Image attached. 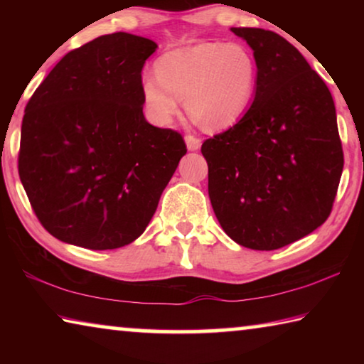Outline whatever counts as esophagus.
Segmentation results:
<instances>
[{"label":"esophagus","mask_w":364,"mask_h":364,"mask_svg":"<svg viewBox=\"0 0 364 364\" xmlns=\"http://www.w3.org/2000/svg\"><path fill=\"white\" fill-rule=\"evenodd\" d=\"M184 141H186L188 151H197L200 147V139L193 136V134H188V136L184 138Z\"/></svg>","instance_id":"1"}]
</instances>
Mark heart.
<instances>
[{"mask_svg": "<svg viewBox=\"0 0 364 364\" xmlns=\"http://www.w3.org/2000/svg\"><path fill=\"white\" fill-rule=\"evenodd\" d=\"M257 60L242 43H196L164 53L156 75L146 73L139 90L147 115L167 125L184 100L188 112L208 130L241 119L255 91Z\"/></svg>", "mask_w": 364, "mask_h": 364, "instance_id": "1", "label": "heart"}]
</instances>
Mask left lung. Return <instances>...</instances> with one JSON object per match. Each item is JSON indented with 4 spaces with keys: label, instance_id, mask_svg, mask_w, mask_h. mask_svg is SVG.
<instances>
[{
    "label": "left lung",
    "instance_id": "1",
    "mask_svg": "<svg viewBox=\"0 0 364 364\" xmlns=\"http://www.w3.org/2000/svg\"><path fill=\"white\" fill-rule=\"evenodd\" d=\"M254 51L255 96L236 125L204 141L208 197L223 231L276 250L328 220L343 168L336 106L323 78L281 35L231 27Z\"/></svg>",
    "mask_w": 364,
    "mask_h": 364
}]
</instances>
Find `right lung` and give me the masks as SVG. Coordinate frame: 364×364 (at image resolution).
<instances>
[{
    "label": "right lung",
    "instance_id": "add662e5",
    "mask_svg": "<svg viewBox=\"0 0 364 364\" xmlns=\"http://www.w3.org/2000/svg\"><path fill=\"white\" fill-rule=\"evenodd\" d=\"M157 45L102 35L67 53L22 120L19 176L45 230L91 250L144 232L186 144L144 119L141 70Z\"/></svg>",
    "mask_w": 364,
    "mask_h": 364
}]
</instances>
